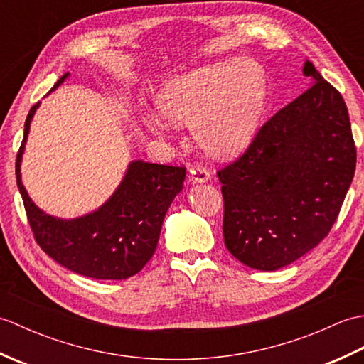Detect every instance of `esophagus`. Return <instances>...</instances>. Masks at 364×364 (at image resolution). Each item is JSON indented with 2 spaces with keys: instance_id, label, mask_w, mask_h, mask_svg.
I'll list each match as a JSON object with an SVG mask.
<instances>
[{
  "instance_id": "esophagus-1",
  "label": "esophagus",
  "mask_w": 364,
  "mask_h": 364,
  "mask_svg": "<svg viewBox=\"0 0 364 364\" xmlns=\"http://www.w3.org/2000/svg\"><path fill=\"white\" fill-rule=\"evenodd\" d=\"M211 178L210 172L202 166H194L189 170V181L191 183H205Z\"/></svg>"
}]
</instances>
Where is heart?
I'll use <instances>...</instances> for the list:
<instances>
[{"mask_svg": "<svg viewBox=\"0 0 364 364\" xmlns=\"http://www.w3.org/2000/svg\"><path fill=\"white\" fill-rule=\"evenodd\" d=\"M267 98L264 68L247 58H231L166 82L158 107L168 120L192 127L206 151L233 156L257 136ZM168 120L153 114L144 117L145 127L161 137L173 133Z\"/></svg>", "mask_w": 364, "mask_h": 364, "instance_id": "b5f03b06", "label": "heart"}]
</instances>
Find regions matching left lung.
Instances as JSON below:
<instances>
[{"label": "left lung", "mask_w": 364, "mask_h": 364, "mask_svg": "<svg viewBox=\"0 0 364 364\" xmlns=\"http://www.w3.org/2000/svg\"><path fill=\"white\" fill-rule=\"evenodd\" d=\"M313 86L270 117L249 149L218 172L223 241L242 264L277 270L333 227L357 164L341 94L306 60Z\"/></svg>", "instance_id": "left-lung-1"}]
</instances>
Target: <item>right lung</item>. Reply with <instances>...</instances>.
I'll return each instance as SVG.
<instances>
[{
	"label": "right lung",
	"mask_w": 364,
	"mask_h": 364,
	"mask_svg": "<svg viewBox=\"0 0 364 364\" xmlns=\"http://www.w3.org/2000/svg\"><path fill=\"white\" fill-rule=\"evenodd\" d=\"M65 73L51 90L59 87ZM26 117L15 162L17 186L36 242L60 266L97 280H123L136 275L156 250L162 220L183 189L186 167L131 161L119 188L97 211L64 220L34 205L21 183V156L37 107Z\"/></svg>",
	"instance_id": "1"
}]
</instances>
